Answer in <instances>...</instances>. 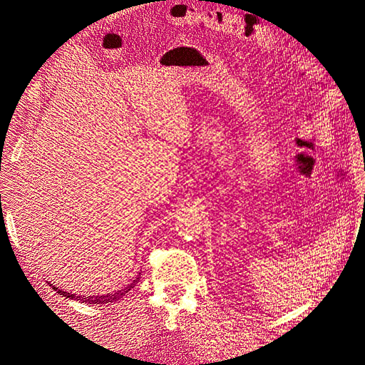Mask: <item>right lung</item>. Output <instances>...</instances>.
<instances>
[{"mask_svg":"<svg viewBox=\"0 0 365 365\" xmlns=\"http://www.w3.org/2000/svg\"><path fill=\"white\" fill-rule=\"evenodd\" d=\"M140 277H135V280H132L130 283L125 284L123 288H120L118 291H113L109 294H103V295H77V294H71V292H67V291H62L61 288H56V286H53L54 291H58L59 295L65 297V298H70V300H79L82 303H88V304H106V303H113V302H117L120 300L121 297L126 295L134 286L138 283Z\"/></svg>","mask_w":365,"mask_h":365,"instance_id":"obj_1","label":"right lung"}]
</instances>
